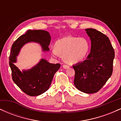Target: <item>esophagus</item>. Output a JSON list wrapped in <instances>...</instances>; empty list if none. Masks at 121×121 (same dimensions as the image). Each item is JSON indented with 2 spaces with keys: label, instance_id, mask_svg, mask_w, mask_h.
<instances>
[{
  "label": "esophagus",
  "instance_id": "34e87169",
  "mask_svg": "<svg viewBox=\"0 0 121 121\" xmlns=\"http://www.w3.org/2000/svg\"><path fill=\"white\" fill-rule=\"evenodd\" d=\"M63 66V68L64 69H68L69 68V66L67 65H63V66Z\"/></svg>",
  "mask_w": 121,
  "mask_h": 121
}]
</instances>
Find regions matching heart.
I'll return each instance as SVG.
<instances>
[{"label": "heart", "instance_id": "b5f03b06", "mask_svg": "<svg viewBox=\"0 0 121 121\" xmlns=\"http://www.w3.org/2000/svg\"><path fill=\"white\" fill-rule=\"evenodd\" d=\"M89 48V43L85 37L68 36L57 40L51 52L54 57H59L62 55L65 61L73 64L86 57Z\"/></svg>", "mask_w": 121, "mask_h": 121}]
</instances>
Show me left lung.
Returning a JSON list of instances; mask_svg holds the SVG:
<instances>
[{
    "label": "left lung",
    "instance_id": "1",
    "mask_svg": "<svg viewBox=\"0 0 121 121\" xmlns=\"http://www.w3.org/2000/svg\"><path fill=\"white\" fill-rule=\"evenodd\" d=\"M85 30L91 40V53L86 60L73 65L74 84L82 92L91 94L99 91L112 76L115 53L105 35L95 29Z\"/></svg>",
    "mask_w": 121,
    "mask_h": 121
}]
</instances>
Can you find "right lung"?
I'll use <instances>...</instances> for the list:
<instances>
[{"instance_id":"obj_1","label":"right lung","mask_w":121,"mask_h":121,"mask_svg":"<svg viewBox=\"0 0 121 121\" xmlns=\"http://www.w3.org/2000/svg\"><path fill=\"white\" fill-rule=\"evenodd\" d=\"M51 37L48 32L44 30H28L20 36L12 45L9 57V64L14 82L25 93L30 96H37L49 89L55 73L59 70L60 64H51L41 59L35 66L30 69L20 71L14 63L21 48L26 44L34 42L39 44L43 51H49Z\"/></svg>"}]
</instances>
